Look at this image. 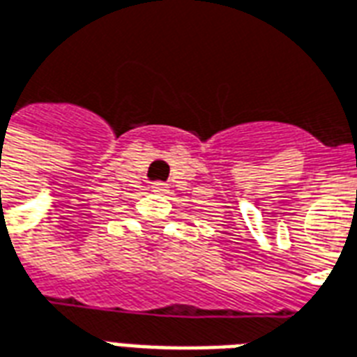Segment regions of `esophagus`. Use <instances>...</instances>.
<instances>
[{
  "label": "esophagus",
  "instance_id": "esophagus-1",
  "mask_svg": "<svg viewBox=\"0 0 357 357\" xmlns=\"http://www.w3.org/2000/svg\"><path fill=\"white\" fill-rule=\"evenodd\" d=\"M151 189H153L155 193H166V191H168V185L158 181V183H153V185H151Z\"/></svg>",
  "mask_w": 357,
  "mask_h": 357
}]
</instances>
